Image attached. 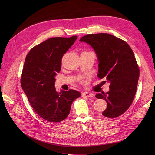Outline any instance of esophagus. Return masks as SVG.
Listing matches in <instances>:
<instances>
[{"label": "esophagus", "mask_w": 155, "mask_h": 155, "mask_svg": "<svg viewBox=\"0 0 155 155\" xmlns=\"http://www.w3.org/2000/svg\"><path fill=\"white\" fill-rule=\"evenodd\" d=\"M84 97H94V94L92 93H88V92H84L82 95Z\"/></svg>", "instance_id": "34e87169"}]
</instances>
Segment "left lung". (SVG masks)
Here are the masks:
<instances>
[{
    "mask_svg": "<svg viewBox=\"0 0 155 155\" xmlns=\"http://www.w3.org/2000/svg\"><path fill=\"white\" fill-rule=\"evenodd\" d=\"M80 41L94 49L99 62L97 77L110 83L109 92L95 95L107 102L102 115L109 118L120 116L133 102L140 77L132 49L124 41L107 33L87 35Z\"/></svg>",
    "mask_w": 155,
    "mask_h": 155,
    "instance_id": "8db88e82",
    "label": "left lung"
}]
</instances>
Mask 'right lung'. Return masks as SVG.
Here are the masks:
<instances>
[{
    "label": "right lung",
    "instance_id": "obj_1",
    "mask_svg": "<svg viewBox=\"0 0 155 155\" xmlns=\"http://www.w3.org/2000/svg\"><path fill=\"white\" fill-rule=\"evenodd\" d=\"M77 39V36L48 39L32 48L26 57L21 77L22 90L35 111L51 123L66 119L73 102L81 95L71 89L58 92L54 87L62 57Z\"/></svg>",
    "mask_w": 155,
    "mask_h": 155
}]
</instances>
